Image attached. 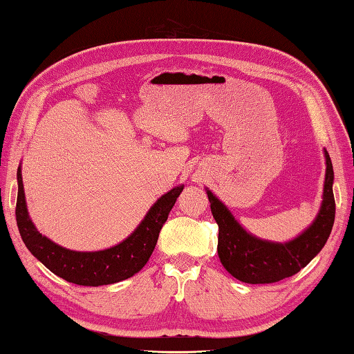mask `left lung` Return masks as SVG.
<instances>
[{
	"mask_svg": "<svg viewBox=\"0 0 354 354\" xmlns=\"http://www.w3.org/2000/svg\"><path fill=\"white\" fill-rule=\"evenodd\" d=\"M325 158L324 203L316 221L297 239L285 244L263 241L249 235L234 220L226 205L207 190L212 215L218 224V255L229 274L250 285L275 283L297 274L320 252L331 234L336 215L333 195L334 171L328 151H325Z\"/></svg>",
	"mask_w": 354,
	"mask_h": 354,
	"instance_id": "8db88e82",
	"label": "left lung"
}]
</instances>
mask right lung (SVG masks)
<instances>
[{
    "instance_id": "add662e5",
    "label": "right lung",
    "mask_w": 354,
    "mask_h": 354,
    "mask_svg": "<svg viewBox=\"0 0 354 354\" xmlns=\"http://www.w3.org/2000/svg\"><path fill=\"white\" fill-rule=\"evenodd\" d=\"M17 179L18 196L15 218L26 248L49 271L65 279L69 283L82 286L118 283V281L130 279L131 275L139 272L153 254L162 224L167 221L171 207L184 189L181 185V187H175L169 194L160 196L149 210L144 221L139 224V227L118 246L97 250V252H75V250L59 246L38 232L28 215V209H26L20 169L17 171Z\"/></svg>"
}]
</instances>
